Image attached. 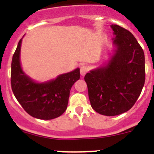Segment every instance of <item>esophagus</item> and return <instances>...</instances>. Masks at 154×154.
<instances>
[{"label":"esophagus","instance_id":"34e87169","mask_svg":"<svg viewBox=\"0 0 154 154\" xmlns=\"http://www.w3.org/2000/svg\"><path fill=\"white\" fill-rule=\"evenodd\" d=\"M89 71V67L87 66V65H82L81 67H80V72H81V75L82 76H84Z\"/></svg>","mask_w":154,"mask_h":154}]
</instances>
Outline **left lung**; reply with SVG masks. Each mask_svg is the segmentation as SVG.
<instances>
[{
  "label": "left lung",
  "instance_id": "obj_1",
  "mask_svg": "<svg viewBox=\"0 0 154 154\" xmlns=\"http://www.w3.org/2000/svg\"><path fill=\"white\" fill-rule=\"evenodd\" d=\"M115 54L105 67L85 76L92 108L105 116H116L131 109L146 80L145 54L129 30L112 25Z\"/></svg>",
  "mask_w": 154,
  "mask_h": 154
}]
</instances>
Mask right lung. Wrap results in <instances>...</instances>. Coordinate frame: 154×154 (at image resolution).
I'll return each mask as SVG.
<instances>
[{
  "mask_svg": "<svg viewBox=\"0 0 154 154\" xmlns=\"http://www.w3.org/2000/svg\"><path fill=\"white\" fill-rule=\"evenodd\" d=\"M20 39L13 56L11 87L25 112L42 120L60 117L67 109L70 89L80 78V69L58 76L45 83H37L26 76L20 63Z\"/></svg>",
  "mask_w": 154,
  "mask_h": 154,
  "instance_id": "1",
  "label": "right lung"
}]
</instances>
